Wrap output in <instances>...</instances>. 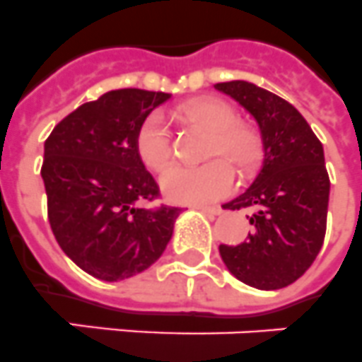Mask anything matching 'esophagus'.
I'll list each match as a JSON object with an SVG mask.
<instances>
[{
	"instance_id": "1",
	"label": "esophagus",
	"mask_w": 362,
	"mask_h": 362,
	"mask_svg": "<svg viewBox=\"0 0 362 362\" xmlns=\"http://www.w3.org/2000/svg\"><path fill=\"white\" fill-rule=\"evenodd\" d=\"M197 209H200V211H204L206 215H211V217H215V215L223 214V209L218 208V206H204V204H197L195 206Z\"/></svg>"
}]
</instances>
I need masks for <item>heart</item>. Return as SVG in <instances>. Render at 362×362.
Wrapping results in <instances>:
<instances>
[{"label": "heart", "mask_w": 362, "mask_h": 362, "mask_svg": "<svg viewBox=\"0 0 362 362\" xmlns=\"http://www.w3.org/2000/svg\"><path fill=\"white\" fill-rule=\"evenodd\" d=\"M178 117L209 132L202 165L175 167L163 176L165 195L178 202H204L230 195L235 173L248 178L259 169L267 153L265 136L256 124L239 121V112L221 99H197L178 110ZM136 148L151 171L162 175L175 156L173 130L160 112L148 114L136 132Z\"/></svg>", "instance_id": "heart-1"}]
</instances>
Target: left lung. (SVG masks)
<instances>
[{
  "label": "left lung",
  "instance_id": "1",
  "mask_svg": "<svg viewBox=\"0 0 362 362\" xmlns=\"http://www.w3.org/2000/svg\"><path fill=\"white\" fill-rule=\"evenodd\" d=\"M245 106L265 136L259 175L228 209H250L247 241L221 245L228 270L263 291L287 287L311 267L326 238L329 176L324 148L308 121L276 93L247 81L215 84Z\"/></svg>",
  "mask_w": 362,
  "mask_h": 362
}]
</instances>
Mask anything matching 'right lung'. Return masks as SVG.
Returning a JSON list of instances; mask_svg holds the SVG:
<instances>
[{
	"mask_svg": "<svg viewBox=\"0 0 362 362\" xmlns=\"http://www.w3.org/2000/svg\"><path fill=\"white\" fill-rule=\"evenodd\" d=\"M169 97L112 90L66 115L45 139L40 173L51 230L64 254L93 278L139 274L171 239L182 208L162 204L136 148L141 121Z\"/></svg>",
	"mask_w": 362,
	"mask_h": 362,
	"instance_id": "right-lung-1",
	"label": "right lung"
}]
</instances>
